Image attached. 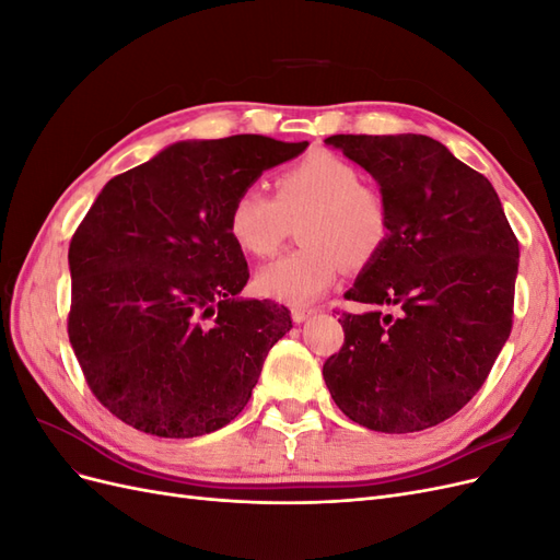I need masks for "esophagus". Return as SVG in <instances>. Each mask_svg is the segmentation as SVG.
Instances as JSON below:
<instances>
[{
  "label": "esophagus",
  "mask_w": 560,
  "mask_h": 560,
  "mask_svg": "<svg viewBox=\"0 0 560 560\" xmlns=\"http://www.w3.org/2000/svg\"><path fill=\"white\" fill-rule=\"evenodd\" d=\"M290 313H292V319L294 322H303V319H308L313 313H317L315 308H306V306H292L290 308Z\"/></svg>",
  "instance_id": "1"
}]
</instances>
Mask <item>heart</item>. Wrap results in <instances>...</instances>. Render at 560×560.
<instances>
[{
	"label": "heart",
	"mask_w": 560,
	"mask_h": 560,
	"mask_svg": "<svg viewBox=\"0 0 560 560\" xmlns=\"http://www.w3.org/2000/svg\"><path fill=\"white\" fill-rule=\"evenodd\" d=\"M352 163L311 154L276 175V196L252 184L229 208V235L249 257H270L292 224L301 247L257 273V290L284 303H308L338 280L343 264L364 268L393 235V210L383 189L360 182Z\"/></svg>",
	"instance_id": "1"
}]
</instances>
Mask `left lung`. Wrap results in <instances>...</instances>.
Listing matches in <instances>:
<instances>
[{"label":"left lung","mask_w":560,"mask_h":560,"mask_svg":"<svg viewBox=\"0 0 560 560\" xmlns=\"http://www.w3.org/2000/svg\"><path fill=\"white\" fill-rule=\"evenodd\" d=\"M327 144L376 177L393 235L346 292L369 311H343L346 341L322 376L360 425L428 430L479 393L512 334L518 241L490 182L428 135H331Z\"/></svg>","instance_id":"8db88e82"}]
</instances>
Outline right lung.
<instances>
[{"mask_svg":"<svg viewBox=\"0 0 560 560\" xmlns=\"http://www.w3.org/2000/svg\"><path fill=\"white\" fill-rule=\"evenodd\" d=\"M306 147L264 135L177 142L109 179L77 226L67 334L91 393L126 425L189 439L245 409L292 317L238 299L249 268L229 208Z\"/></svg>","mask_w":560,"mask_h":560,"instance_id":"add662e5","label":"right lung"}]
</instances>
